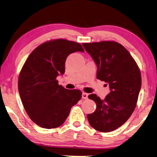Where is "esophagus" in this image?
<instances>
[{
  "label": "esophagus",
  "mask_w": 157,
  "mask_h": 157,
  "mask_svg": "<svg viewBox=\"0 0 157 157\" xmlns=\"http://www.w3.org/2000/svg\"><path fill=\"white\" fill-rule=\"evenodd\" d=\"M82 98H83V99H87V98H88V94L85 93H82Z\"/></svg>",
  "instance_id": "1"
}]
</instances>
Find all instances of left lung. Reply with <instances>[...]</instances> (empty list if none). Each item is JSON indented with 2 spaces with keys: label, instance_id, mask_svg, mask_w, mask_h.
Here are the masks:
<instances>
[{
  "label": "left lung",
  "instance_id": "obj_1",
  "mask_svg": "<svg viewBox=\"0 0 157 157\" xmlns=\"http://www.w3.org/2000/svg\"><path fill=\"white\" fill-rule=\"evenodd\" d=\"M98 67L97 79L109 85L110 93L101 100L95 94L88 95L95 101V111L87 115L90 126L101 132H110L122 126L134 110L141 87L139 68L130 53L116 41L82 44Z\"/></svg>",
  "mask_w": 157,
  "mask_h": 157
}]
</instances>
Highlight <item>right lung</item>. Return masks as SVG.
I'll use <instances>...</instances> for the list:
<instances>
[{
    "mask_svg": "<svg viewBox=\"0 0 157 157\" xmlns=\"http://www.w3.org/2000/svg\"><path fill=\"white\" fill-rule=\"evenodd\" d=\"M76 52H84L80 44L47 41L31 52L23 66L18 83L21 100L30 118L41 128L61 126L82 98L80 90L65 89L57 80L65 72L67 57Z\"/></svg>",
    "mask_w": 157,
    "mask_h": 157,
    "instance_id": "obj_1",
    "label": "right lung"
}]
</instances>
